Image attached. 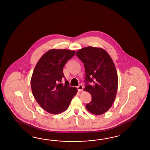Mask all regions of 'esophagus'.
<instances>
[{
    "label": "esophagus",
    "mask_w": 150,
    "mask_h": 150,
    "mask_svg": "<svg viewBox=\"0 0 150 150\" xmlns=\"http://www.w3.org/2000/svg\"><path fill=\"white\" fill-rule=\"evenodd\" d=\"M77 90L79 92H82L83 89V86L82 85H79V86L77 87Z\"/></svg>",
    "instance_id": "34e87169"
}]
</instances>
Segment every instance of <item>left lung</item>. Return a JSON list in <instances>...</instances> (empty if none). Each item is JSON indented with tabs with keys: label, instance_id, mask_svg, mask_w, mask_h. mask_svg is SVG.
Listing matches in <instances>:
<instances>
[{
	"label": "left lung",
	"instance_id": "1",
	"mask_svg": "<svg viewBox=\"0 0 150 150\" xmlns=\"http://www.w3.org/2000/svg\"><path fill=\"white\" fill-rule=\"evenodd\" d=\"M76 55L85 66L86 85L83 90L92 96L86 108L95 115L105 113L112 107L118 89V75L113 61L105 50L98 47L83 48ZM88 82L93 83V85Z\"/></svg>",
	"mask_w": 150,
	"mask_h": 150
}]
</instances>
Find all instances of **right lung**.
Instances as JSON below:
<instances>
[{"mask_svg":"<svg viewBox=\"0 0 150 150\" xmlns=\"http://www.w3.org/2000/svg\"><path fill=\"white\" fill-rule=\"evenodd\" d=\"M75 54V51L52 49L42 56L34 69L31 79L33 95L37 102L50 114H58L68 108L77 92L70 87L64 77V66Z\"/></svg>","mask_w":150,"mask_h":150,"instance_id":"obj_1","label":"right lung"}]
</instances>
